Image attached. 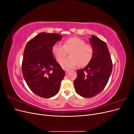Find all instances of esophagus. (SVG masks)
<instances>
[{"instance_id":"esophagus-1","label":"esophagus","mask_w":134,"mask_h":134,"mask_svg":"<svg viewBox=\"0 0 134 134\" xmlns=\"http://www.w3.org/2000/svg\"><path fill=\"white\" fill-rule=\"evenodd\" d=\"M64 70H65V71L66 72V73H67V72H68L69 71V69H65Z\"/></svg>"}]
</instances>
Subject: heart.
Returning a JSON list of instances; mask_svg holds the SVG:
<instances>
[{
	"mask_svg": "<svg viewBox=\"0 0 134 134\" xmlns=\"http://www.w3.org/2000/svg\"><path fill=\"white\" fill-rule=\"evenodd\" d=\"M70 51V56L64 59ZM52 52L59 63L62 62V66L65 69L72 68L78 65L83 67L87 65L92 60L94 55V49L91 44L87 43L84 40L72 37L65 40L64 44H54Z\"/></svg>",
	"mask_w": 134,
	"mask_h": 134,
	"instance_id": "1",
	"label": "heart"
}]
</instances>
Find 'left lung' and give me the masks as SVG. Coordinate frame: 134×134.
<instances>
[{
    "instance_id": "1",
    "label": "left lung",
    "mask_w": 134,
    "mask_h": 134,
    "mask_svg": "<svg viewBox=\"0 0 134 134\" xmlns=\"http://www.w3.org/2000/svg\"><path fill=\"white\" fill-rule=\"evenodd\" d=\"M90 41L94 49L93 57L84 69L78 70L74 81L76 92L85 98H91L102 92L112 70V62L106 42L94 35Z\"/></svg>"
}]
</instances>
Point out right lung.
Here are the masks:
<instances>
[{
	"mask_svg": "<svg viewBox=\"0 0 134 134\" xmlns=\"http://www.w3.org/2000/svg\"><path fill=\"white\" fill-rule=\"evenodd\" d=\"M62 37L56 33L41 32L27 42L24 50V79L32 92L42 98L57 94L65 74L52 52V46Z\"/></svg>",
	"mask_w": 134,
	"mask_h": 134,
	"instance_id": "1",
	"label": "right lung"
}]
</instances>
